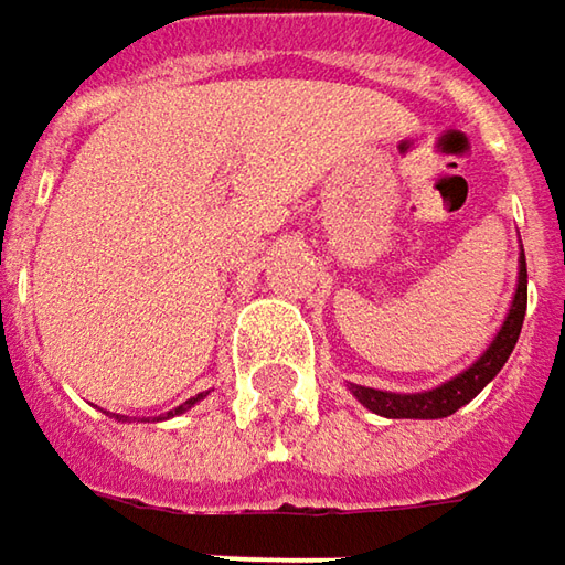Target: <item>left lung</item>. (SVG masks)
<instances>
[{
    "instance_id": "left-lung-1",
    "label": "left lung",
    "mask_w": 565,
    "mask_h": 565,
    "mask_svg": "<svg viewBox=\"0 0 565 565\" xmlns=\"http://www.w3.org/2000/svg\"><path fill=\"white\" fill-rule=\"evenodd\" d=\"M527 307V268H525V249L519 253V281H515V294L505 312L503 326L497 329L493 341L483 348V354L465 366L458 376L446 380L436 388H424V392H385V388H370V385H348L351 395L363 407H370L373 414L388 417V420H439L449 417L458 407H465L471 398H478L480 388L493 380L505 366V360L512 354L519 331L525 322Z\"/></svg>"
}]
</instances>
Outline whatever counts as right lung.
I'll return each mask as SVG.
<instances>
[{
	"label": "right lung",
	"mask_w": 565,
	"mask_h": 565,
	"mask_svg": "<svg viewBox=\"0 0 565 565\" xmlns=\"http://www.w3.org/2000/svg\"><path fill=\"white\" fill-rule=\"evenodd\" d=\"M205 395H209V392H202V395H195V398H189V402H183V405H180V407H173V411H167V414H163V417H158V420H167V417H177V414H185L189 407L199 405V402H202ZM110 417H116V420H126L122 414H110Z\"/></svg>",
	"instance_id": "right-lung-1"
}]
</instances>
